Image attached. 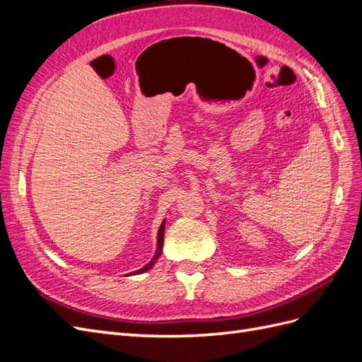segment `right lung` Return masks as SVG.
<instances>
[{
  "instance_id": "add662e5",
  "label": "right lung",
  "mask_w": 362,
  "mask_h": 362,
  "mask_svg": "<svg viewBox=\"0 0 362 362\" xmlns=\"http://www.w3.org/2000/svg\"><path fill=\"white\" fill-rule=\"evenodd\" d=\"M163 240H164V222L161 223V226H160V229H158V246H157V254H156V257L152 258V261L149 262V264H146L144 269H140V270H137V272H134V275L136 273H144V272H146V270H149L152 266H154V262L157 261V258L160 257V254H161V250H163Z\"/></svg>"
}]
</instances>
